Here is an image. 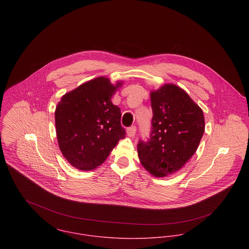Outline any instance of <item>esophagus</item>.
Returning a JSON list of instances; mask_svg holds the SVG:
<instances>
[{
  "mask_svg": "<svg viewBox=\"0 0 249 249\" xmlns=\"http://www.w3.org/2000/svg\"><path fill=\"white\" fill-rule=\"evenodd\" d=\"M136 130H137L136 126H135V125H132V126H130V127H127L126 133H127V135H128L129 137H133V136L136 134Z\"/></svg>",
  "mask_w": 249,
  "mask_h": 249,
  "instance_id": "esophagus-1",
  "label": "esophagus"
}]
</instances>
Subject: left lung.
Segmentation results:
<instances>
[{
    "instance_id": "1",
    "label": "left lung",
    "mask_w": 249,
    "mask_h": 249,
    "mask_svg": "<svg viewBox=\"0 0 249 249\" xmlns=\"http://www.w3.org/2000/svg\"><path fill=\"white\" fill-rule=\"evenodd\" d=\"M149 138L139 140L138 156L147 172L163 178L179 171L195 154L204 133L202 110L175 84L150 95Z\"/></svg>"
}]
</instances>
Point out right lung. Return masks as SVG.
Instances as JSON below:
<instances>
[{"label":"right lung","mask_w":249,"mask_h":249,"mask_svg":"<svg viewBox=\"0 0 249 249\" xmlns=\"http://www.w3.org/2000/svg\"><path fill=\"white\" fill-rule=\"evenodd\" d=\"M116 86L98 77L65 94L55 109L59 148L71 166L88 171L103 164L125 137L121 109L111 103Z\"/></svg>","instance_id":"obj_1"}]
</instances>
